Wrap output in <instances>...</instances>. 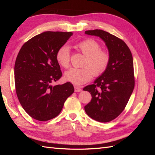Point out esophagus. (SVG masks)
<instances>
[{
    "mask_svg": "<svg viewBox=\"0 0 155 155\" xmlns=\"http://www.w3.org/2000/svg\"><path fill=\"white\" fill-rule=\"evenodd\" d=\"M74 91L76 92V93H78V92H81L82 91V89L78 87H77V86H74Z\"/></svg>",
    "mask_w": 155,
    "mask_h": 155,
    "instance_id": "34e87169",
    "label": "esophagus"
}]
</instances>
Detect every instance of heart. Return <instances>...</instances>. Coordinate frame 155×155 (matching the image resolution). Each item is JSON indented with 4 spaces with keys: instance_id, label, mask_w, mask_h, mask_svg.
<instances>
[{
    "instance_id": "b5f03b06",
    "label": "heart",
    "mask_w": 155,
    "mask_h": 155,
    "mask_svg": "<svg viewBox=\"0 0 155 155\" xmlns=\"http://www.w3.org/2000/svg\"><path fill=\"white\" fill-rule=\"evenodd\" d=\"M77 47L85 56L83 68H71L64 73V79L74 85H80L89 81L93 74L99 77L106 71L109 64L110 54L101 50V45L92 38L84 39L77 45ZM56 59L61 67L67 68L70 65V49L67 45H62L56 53Z\"/></svg>"
}]
</instances>
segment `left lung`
<instances>
[{"instance_id": "1", "label": "left lung", "mask_w": 155, "mask_h": 155, "mask_svg": "<svg viewBox=\"0 0 155 155\" xmlns=\"http://www.w3.org/2000/svg\"><path fill=\"white\" fill-rule=\"evenodd\" d=\"M85 34L100 37L106 45L110 62L104 73L93 84L85 87L92 99L84 110L93 119L107 123L116 118L124 109L134 87L132 53L125 42L103 30L87 31Z\"/></svg>"}]
</instances>
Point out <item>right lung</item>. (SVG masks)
Listing matches in <instances>:
<instances>
[{
  "mask_svg": "<svg viewBox=\"0 0 155 155\" xmlns=\"http://www.w3.org/2000/svg\"><path fill=\"white\" fill-rule=\"evenodd\" d=\"M72 35L71 32H44L25 42L16 57V95L24 110L36 120L47 121L57 117L74 93L69 82L51 84L62 77L56 53Z\"/></svg>",
  "mask_w": 155,
  "mask_h": 155,
  "instance_id": "right-lung-1",
  "label": "right lung"
}]
</instances>
